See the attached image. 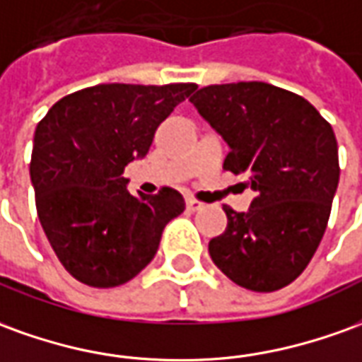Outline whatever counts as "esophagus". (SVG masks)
Instances as JSON below:
<instances>
[{"label":"esophagus","instance_id":"1","mask_svg":"<svg viewBox=\"0 0 362 362\" xmlns=\"http://www.w3.org/2000/svg\"><path fill=\"white\" fill-rule=\"evenodd\" d=\"M186 207H188L189 211H198V209H202V207H204V204H202V202H198V199L188 198L186 199Z\"/></svg>","mask_w":362,"mask_h":362}]
</instances>
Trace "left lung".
Here are the masks:
<instances>
[{
	"label": "left lung",
	"instance_id": "1",
	"mask_svg": "<svg viewBox=\"0 0 362 362\" xmlns=\"http://www.w3.org/2000/svg\"><path fill=\"white\" fill-rule=\"evenodd\" d=\"M257 194L247 211L223 207L227 227L209 257L235 284L274 292L300 276L317 251L339 184L335 133L302 95L264 82L207 86L189 98Z\"/></svg>",
	"mask_w": 362,
	"mask_h": 362
}]
</instances>
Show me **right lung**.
<instances>
[{"mask_svg":"<svg viewBox=\"0 0 362 362\" xmlns=\"http://www.w3.org/2000/svg\"><path fill=\"white\" fill-rule=\"evenodd\" d=\"M196 84H100L62 98L35 131L31 182L42 231L62 267L93 288L135 278L164 227L184 211L180 192L135 198L123 170L143 158L156 127Z\"/></svg>","mask_w":362,"mask_h":362,"instance_id":"add662e5","label":"right lung"}]
</instances>
